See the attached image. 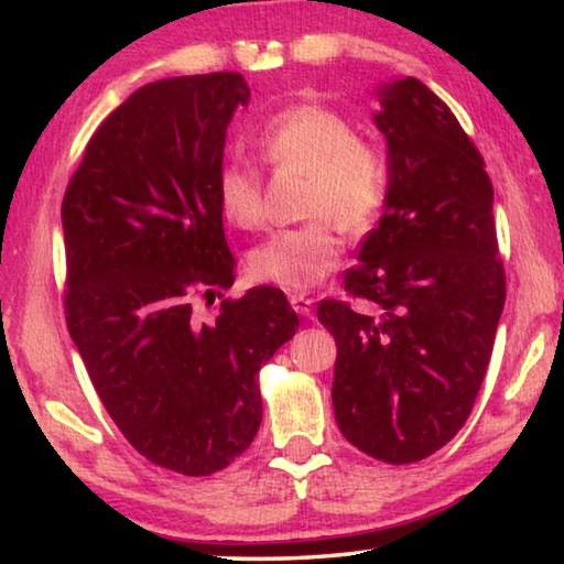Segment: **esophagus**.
Masks as SVG:
<instances>
[{
    "instance_id": "1",
    "label": "esophagus",
    "mask_w": 564,
    "mask_h": 564,
    "mask_svg": "<svg viewBox=\"0 0 564 564\" xmlns=\"http://www.w3.org/2000/svg\"><path fill=\"white\" fill-rule=\"evenodd\" d=\"M289 301H291V305H293V311L299 313V316H305L308 318L311 313H313V301L311 295H305V293H293V295H289Z\"/></svg>"
}]
</instances>
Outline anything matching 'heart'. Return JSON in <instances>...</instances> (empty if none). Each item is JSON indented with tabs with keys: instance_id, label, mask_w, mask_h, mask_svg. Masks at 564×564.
Instances as JSON below:
<instances>
[{
	"instance_id": "b5f03b06",
	"label": "heart",
	"mask_w": 564,
	"mask_h": 564,
	"mask_svg": "<svg viewBox=\"0 0 564 564\" xmlns=\"http://www.w3.org/2000/svg\"><path fill=\"white\" fill-rule=\"evenodd\" d=\"M261 156L273 166L308 174L301 226L283 228L256 248L251 271L289 291H305L336 269L343 238L362 231L378 216L388 191V161L376 147L358 141L348 119L323 107H291L275 113L259 133ZM218 204L241 228L263 224L261 174L243 159H228L216 178Z\"/></svg>"
}]
</instances>
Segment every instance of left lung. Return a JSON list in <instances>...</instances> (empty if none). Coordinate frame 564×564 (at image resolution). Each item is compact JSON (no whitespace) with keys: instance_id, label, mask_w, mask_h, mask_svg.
I'll return each instance as SVG.
<instances>
[{"instance_id":"1","label":"left lung","mask_w":564,"mask_h":564,"mask_svg":"<svg viewBox=\"0 0 564 564\" xmlns=\"http://www.w3.org/2000/svg\"><path fill=\"white\" fill-rule=\"evenodd\" d=\"M388 147L383 216L346 271L352 311L321 301L338 346L333 410L346 441L390 465L453 441L488 370L505 305L492 184L455 113L405 76L376 89Z\"/></svg>"}]
</instances>
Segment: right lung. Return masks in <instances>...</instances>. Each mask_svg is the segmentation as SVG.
<instances>
[{"label": "right lung", "mask_w": 564, "mask_h": 564, "mask_svg": "<svg viewBox=\"0 0 564 564\" xmlns=\"http://www.w3.org/2000/svg\"><path fill=\"white\" fill-rule=\"evenodd\" d=\"M251 89L216 72L147 84L94 133L62 204L66 328L123 437L166 470H224L259 433L256 376L299 330L259 285L198 321L196 293L234 285L216 178Z\"/></svg>", "instance_id": "obj_1"}]
</instances>
